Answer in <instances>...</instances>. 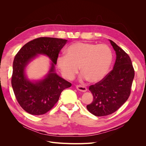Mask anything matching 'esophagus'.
<instances>
[{"label": "esophagus", "mask_w": 146, "mask_h": 146, "mask_svg": "<svg viewBox=\"0 0 146 146\" xmlns=\"http://www.w3.org/2000/svg\"><path fill=\"white\" fill-rule=\"evenodd\" d=\"M77 89L79 91H80L82 92H86L87 91V88L86 87L82 86V85H77L76 86Z\"/></svg>", "instance_id": "obj_1"}]
</instances>
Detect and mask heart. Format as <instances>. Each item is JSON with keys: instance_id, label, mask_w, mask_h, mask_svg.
Returning a JSON list of instances; mask_svg holds the SVG:
<instances>
[{"instance_id": "obj_1", "label": "heart", "mask_w": 146, "mask_h": 146, "mask_svg": "<svg viewBox=\"0 0 146 146\" xmlns=\"http://www.w3.org/2000/svg\"><path fill=\"white\" fill-rule=\"evenodd\" d=\"M112 59L108 46L78 42L68 47L66 54L57 56L56 65L63 76L69 80L76 77L80 66L83 79L98 82L107 75Z\"/></svg>"}]
</instances>
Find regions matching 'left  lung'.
<instances>
[{"label": "left lung", "mask_w": 146, "mask_h": 146, "mask_svg": "<svg viewBox=\"0 0 146 146\" xmlns=\"http://www.w3.org/2000/svg\"><path fill=\"white\" fill-rule=\"evenodd\" d=\"M110 43L116 52L114 67L102 80L89 87L93 101L86 108L96 116H104L115 112L129 99L135 70L127 53L115 42Z\"/></svg>", "instance_id": "obj_1"}]
</instances>
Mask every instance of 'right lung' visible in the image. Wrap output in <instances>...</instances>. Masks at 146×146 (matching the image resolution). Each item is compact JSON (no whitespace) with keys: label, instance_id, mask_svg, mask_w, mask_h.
Wrapping results in <instances>:
<instances>
[{"label":"right lung","instance_id":"obj_1","mask_svg":"<svg viewBox=\"0 0 146 146\" xmlns=\"http://www.w3.org/2000/svg\"><path fill=\"white\" fill-rule=\"evenodd\" d=\"M68 40L41 37L31 41L16 55L13 64L11 85L21 107L32 115H41L48 112L58 102L64 89L72 84L55 72V64L61 48ZM45 54L52 61L50 71L44 79L30 81L25 74L26 66L38 54Z\"/></svg>","mask_w":146,"mask_h":146}]
</instances>
